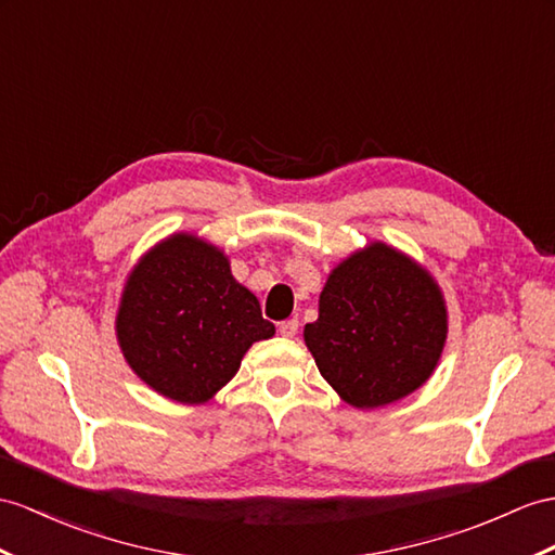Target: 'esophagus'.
<instances>
[{
	"instance_id": "esophagus-1",
	"label": "esophagus",
	"mask_w": 555,
	"mask_h": 555,
	"mask_svg": "<svg viewBox=\"0 0 555 555\" xmlns=\"http://www.w3.org/2000/svg\"><path fill=\"white\" fill-rule=\"evenodd\" d=\"M278 332H280L282 336H287V339H292V336H296V332H299V320L289 318V320H285V322H280Z\"/></svg>"
}]
</instances>
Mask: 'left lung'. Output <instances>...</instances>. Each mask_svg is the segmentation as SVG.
<instances>
[{"label": "left lung", "instance_id": "obj_1", "mask_svg": "<svg viewBox=\"0 0 555 555\" xmlns=\"http://www.w3.org/2000/svg\"><path fill=\"white\" fill-rule=\"evenodd\" d=\"M304 341L344 402L374 410L422 388L448 341V304L412 256L370 242L332 268Z\"/></svg>", "mask_w": 555, "mask_h": 555}]
</instances>
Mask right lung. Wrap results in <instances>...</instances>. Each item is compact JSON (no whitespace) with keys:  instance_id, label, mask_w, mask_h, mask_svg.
I'll return each instance as SVG.
<instances>
[{"instance_id":"right-lung-1","label":"right lung","mask_w":555,"mask_h":555,"mask_svg":"<svg viewBox=\"0 0 555 555\" xmlns=\"http://www.w3.org/2000/svg\"><path fill=\"white\" fill-rule=\"evenodd\" d=\"M115 334L133 374L155 393L202 404L233 379L251 344L275 334V324L233 278L221 247L171 233L127 275Z\"/></svg>"}]
</instances>
